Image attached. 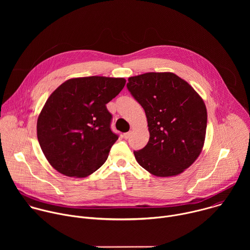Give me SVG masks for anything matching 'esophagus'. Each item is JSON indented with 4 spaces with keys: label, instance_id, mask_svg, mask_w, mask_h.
Returning a JSON list of instances; mask_svg holds the SVG:
<instances>
[{
    "label": "esophagus",
    "instance_id": "esophagus-1",
    "mask_svg": "<svg viewBox=\"0 0 250 250\" xmlns=\"http://www.w3.org/2000/svg\"><path fill=\"white\" fill-rule=\"evenodd\" d=\"M130 134H131V131H128V132H125V133H124V136H125V139H127V138H129Z\"/></svg>",
    "mask_w": 250,
    "mask_h": 250
}]
</instances>
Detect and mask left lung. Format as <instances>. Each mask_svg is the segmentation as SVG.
<instances>
[{
  "label": "left lung",
  "instance_id": "obj_1",
  "mask_svg": "<svg viewBox=\"0 0 250 250\" xmlns=\"http://www.w3.org/2000/svg\"><path fill=\"white\" fill-rule=\"evenodd\" d=\"M126 87L145 109L149 130L147 145L133 151L136 161L157 177L181 174L204 146L207 109L203 99L171 72L129 77Z\"/></svg>",
  "mask_w": 250,
  "mask_h": 250
}]
</instances>
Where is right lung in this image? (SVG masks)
<instances>
[{"instance_id":"1","label":"right lung","mask_w":250,"mask_h":250,"mask_svg":"<svg viewBox=\"0 0 250 250\" xmlns=\"http://www.w3.org/2000/svg\"><path fill=\"white\" fill-rule=\"evenodd\" d=\"M125 85V78H72L49 96L37 130L42 150L55 170L83 178L105 162L119 138L111 130L113 117L105 104Z\"/></svg>"}]
</instances>
